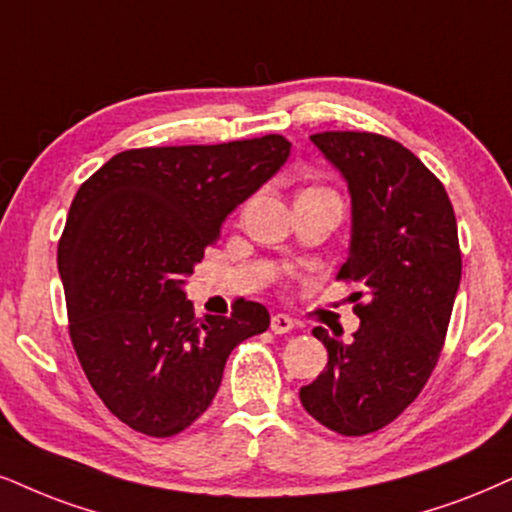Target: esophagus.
Returning <instances> with one entry per match:
<instances>
[{"instance_id":"obj_1","label":"esophagus","mask_w":512,"mask_h":512,"mask_svg":"<svg viewBox=\"0 0 512 512\" xmlns=\"http://www.w3.org/2000/svg\"><path fill=\"white\" fill-rule=\"evenodd\" d=\"M292 327H294V320L289 318V315H285V313H275L273 318H270V330H273L275 334L292 332Z\"/></svg>"}]
</instances>
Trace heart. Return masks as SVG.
Here are the masks:
<instances>
[{
  "label": "heart",
  "mask_w": 512,
  "mask_h": 512,
  "mask_svg": "<svg viewBox=\"0 0 512 512\" xmlns=\"http://www.w3.org/2000/svg\"><path fill=\"white\" fill-rule=\"evenodd\" d=\"M304 194H330V189H323V187H308L304 192L299 194V197H304Z\"/></svg>",
  "instance_id": "obj_1"
}]
</instances>
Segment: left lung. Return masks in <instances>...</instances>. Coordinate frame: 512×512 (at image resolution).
I'll list each match as a JSON object with an SVG mask.
<instances>
[{
    "label": "left lung",
    "instance_id": "obj_1",
    "mask_svg": "<svg viewBox=\"0 0 512 512\" xmlns=\"http://www.w3.org/2000/svg\"><path fill=\"white\" fill-rule=\"evenodd\" d=\"M315 147L351 192V249L337 280L363 282L361 327L342 342L315 327L327 368L301 387L306 413L342 437L394 422L430 380L460 285V244L444 185L377 132H318ZM351 296V299H353Z\"/></svg>",
    "mask_w": 512,
    "mask_h": 512
}]
</instances>
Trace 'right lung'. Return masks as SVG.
Returning a JSON list of instances; mask_svg holds the SVG:
<instances>
[{
    "label": "right lung",
    "mask_w": 512,
    "mask_h": 512,
    "mask_svg": "<svg viewBox=\"0 0 512 512\" xmlns=\"http://www.w3.org/2000/svg\"><path fill=\"white\" fill-rule=\"evenodd\" d=\"M282 135L128 149L75 194L59 239L68 334L92 389L149 437L187 430L223 380L232 349L270 313L237 299L194 318L182 285L216 244L227 213L285 166Z\"/></svg>",
    "instance_id": "obj_1"
}]
</instances>
